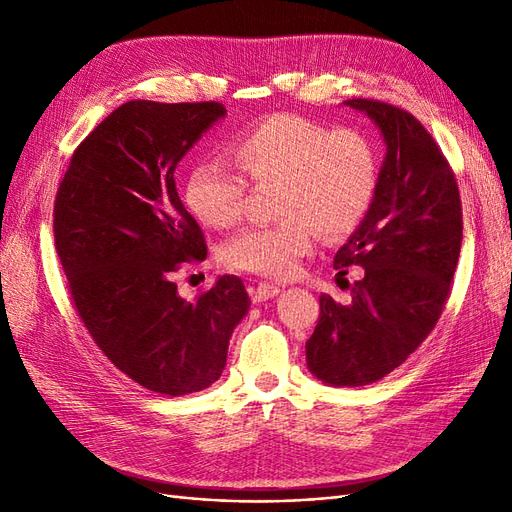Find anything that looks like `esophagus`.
<instances>
[{
	"mask_svg": "<svg viewBox=\"0 0 512 512\" xmlns=\"http://www.w3.org/2000/svg\"><path fill=\"white\" fill-rule=\"evenodd\" d=\"M277 294H280V286H275V284H258L256 288H252L250 290V297H252V301L254 303H262V301H269V299H273V297H277Z\"/></svg>",
	"mask_w": 512,
	"mask_h": 512,
	"instance_id": "34e87169",
	"label": "esophagus"
}]
</instances>
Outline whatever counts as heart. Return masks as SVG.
<instances>
[{
  "instance_id": "heart-1",
  "label": "heart",
  "mask_w": 512,
  "mask_h": 512,
  "mask_svg": "<svg viewBox=\"0 0 512 512\" xmlns=\"http://www.w3.org/2000/svg\"><path fill=\"white\" fill-rule=\"evenodd\" d=\"M239 168L256 185H275L282 222L250 226L222 250L228 267L288 277L312 250L314 232L337 239L367 215L378 185V156L352 128L329 130L299 115L277 113L256 121L230 145ZM247 183L220 162H203L185 181V205L205 226L228 228L243 213Z\"/></svg>"
}]
</instances>
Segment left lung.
I'll use <instances>...</instances> for the list:
<instances>
[{"mask_svg":"<svg viewBox=\"0 0 512 512\" xmlns=\"http://www.w3.org/2000/svg\"><path fill=\"white\" fill-rule=\"evenodd\" d=\"M386 145L374 200L339 247L337 275L361 267L348 305L320 297L307 369L329 386L382 380L425 342L451 292L461 250V200L451 166L416 117L378 100H346Z\"/></svg>","mask_w":512,"mask_h":512,"instance_id":"1","label":"left lung"}]
</instances>
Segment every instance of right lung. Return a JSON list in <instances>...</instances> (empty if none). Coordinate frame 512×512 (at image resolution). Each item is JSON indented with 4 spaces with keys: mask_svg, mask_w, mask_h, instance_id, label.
Returning a JSON list of instances; mask_svg holds the SVG:
<instances>
[{
    "mask_svg": "<svg viewBox=\"0 0 512 512\" xmlns=\"http://www.w3.org/2000/svg\"><path fill=\"white\" fill-rule=\"evenodd\" d=\"M218 102L121 104L74 151L55 198V247L76 312L117 369L181 397L222 376L228 342L250 309L235 275L185 301L173 273L207 258L175 168L213 123Z\"/></svg>",
    "mask_w": 512,
    "mask_h": 512,
    "instance_id": "right-lung-1",
    "label": "right lung"
}]
</instances>
